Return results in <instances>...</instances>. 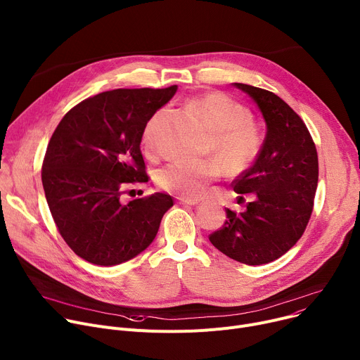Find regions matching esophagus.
I'll return each mask as SVG.
<instances>
[{"instance_id": "esophagus-1", "label": "esophagus", "mask_w": 360, "mask_h": 360, "mask_svg": "<svg viewBox=\"0 0 360 360\" xmlns=\"http://www.w3.org/2000/svg\"><path fill=\"white\" fill-rule=\"evenodd\" d=\"M179 203L180 205H186V206H198L199 200L195 199H184V198H179Z\"/></svg>"}]
</instances>
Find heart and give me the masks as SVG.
I'll use <instances>...</instances> for the list:
<instances>
[{
    "label": "heart",
    "mask_w": 360,
    "mask_h": 360,
    "mask_svg": "<svg viewBox=\"0 0 360 360\" xmlns=\"http://www.w3.org/2000/svg\"><path fill=\"white\" fill-rule=\"evenodd\" d=\"M190 108L200 117L210 132L207 151L222 164L231 174L245 172L261 150V134L250 121V112L225 94H209L193 99ZM165 114L160 109L148 120L143 141L147 150H153L155 129ZM220 174L219 164L213 160L176 161L164 165L155 176L157 184L173 195L186 199L200 198L206 187Z\"/></svg>",
    "instance_id": "heart-1"
}]
</instances>
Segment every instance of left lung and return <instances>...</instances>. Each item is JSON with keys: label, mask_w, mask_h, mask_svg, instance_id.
Returning a JSON list of instances; mask_svg holds the SVG:
<instances>
[{"label": "left lung", "mask_w": 360, "mask_h": 360, "mask_svg": "<svg viewBox=\"0 0 360 360\" xmlns=\"http://www.w3.org/2000/svg\"><path fill=\"white\" fill-rule=\"evenodd\" d=\"M232 85L255 102L266 134L254 164L233 181L239 195L252 193V202L240 213L226 209L225 225L209 240L238 262L262 265L290 251L309 224L319 181L317 151L306 124L280 96Z\"/></svg>", "instance_id": "left-lung-1"}]
</instances>
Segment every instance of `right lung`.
I'll return each mask as SVG.
<instances>
[{
	"label": "right lung",
	"mask_w": 360,
	"mask_h": 360,
	"mask_svg": "<svg viewBox=\"0 0 360 360\" xmlns=\"http://www.w3.org/2000/svg\"><path fill=\"white\" fill-rule=\"evenodd\" d=\"M177 86L115 89L85 99L53 132L43 161L46 200L62 238L85 261L112 266L154 240L173 206L165 193L121 200L129 183H146L141 138L148 120Z\"/></svg>",
	"instance_id": "right-lung-1"
}]
</instances>
